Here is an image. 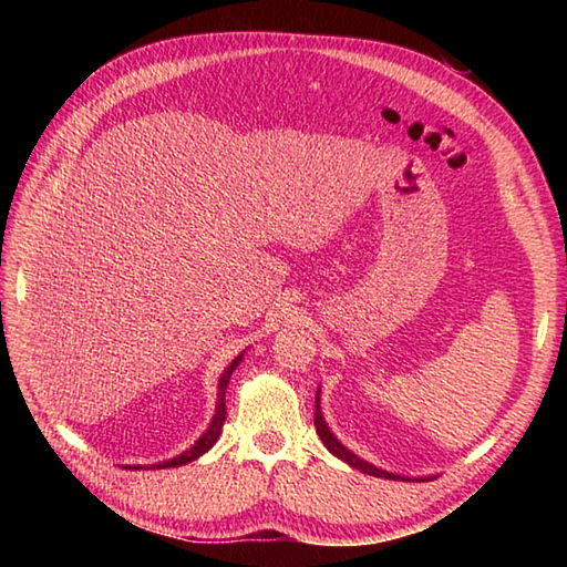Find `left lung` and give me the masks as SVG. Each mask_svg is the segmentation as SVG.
Returning a JSON list of instances; mask_svg holds the SVG:
<instances>
[{
    "mask_svg": "<svg viewBox=\"0 0 567 567\" xmlns=\"http://www.w3.org/2000/svg\"><path fill=\"white\" fill-rule=\"evenodd\" d=\"M315 426H317V433H319V439H321V443L327 445V449L336 455V457H341L343 463H348L351 467H355V470H360V473H365V475H372V477H392V480H396L400 475H392V473H384V470H378L375 465H370V463H365V461H360L358 455H353L351 451L346 449V445H341L339 443V439H333V433L329 431V426H327V421H323V416H321V409H319V394H317V409H315ZM402 480V477H400Z\"/></svg>",
    "mask_w": 567,
    "mask_h": 567,
    "instance_id": "obj_1",
    "label": "left lung"
}]
</instances>
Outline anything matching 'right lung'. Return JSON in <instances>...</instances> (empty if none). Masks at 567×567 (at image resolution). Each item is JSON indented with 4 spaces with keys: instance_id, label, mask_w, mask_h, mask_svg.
<instances>
[{
    "instance_id": "obj_1",
    "label": "right lung",
    "mask_w": 567,
    "mask_h": 567,
    "mask_svg": "<svg viewBox=\"0 0 567 567\" xmlns=\"http://www.w3.org/2000/svg\"><path fill=\"white\" fill-rule=\"evenodd\" d=\"M240 360H244V355H238L236 360H231V365H228L226 370H224V375L219 378V400H216V414H214V419H212V424H209V429H207V433H204V436L192 445V449H187L185 453H179L177 457H171V461H165V463H158V465H151L153 470L155 467H177V465H185V463H192V461H197V457L202 455V453H207L212 445L216 443V439L221 436V426H224V421H226V404H224V394H226V384H228V380H231V372L236 370V365L240 363ZM131 467V465H128ZM141 470V465H134V470Z\"/></svg>"
}]
</instances>
